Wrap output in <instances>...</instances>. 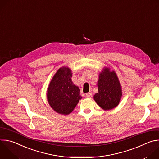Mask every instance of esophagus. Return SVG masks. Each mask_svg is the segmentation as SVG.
I'll use <instances>...</instances> for the list:
<instances>
[{
  "label": "esophagus",
  "instance_id": "1",
  "mask_svg": "<svg viewBox=\"0 0 159 159\" xmlns=\"http://www.w3.org/2000/svg\"><path fill=\"white\" fill-rule=\"evenodd\" d=\"M92 96H93L92 93H87L85 94V98H91Z\"/></svg>",
  "mask_w": 159,
  "mask_h": 159
}]
</instances>
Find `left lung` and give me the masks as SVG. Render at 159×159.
Returning a JSON list of instances; mask_svg holds the SVG:
<instances>
[{"mask_svg":"<svg viewBox=\"0 0 159 159\" xmlns=\"http://www.w3.org/2000/svg\"><path fill=\"white\" fill-rule=\"evenodd\" d=\"M98 93L94 99L98 106L105 111L116 107L122 97V88L118 77L114 70L104 67L98 81Z\"/></svg>","mask_w":159,"mask_h":159,"instance_id":"obj_1","label":"left lung"}]
</instances>
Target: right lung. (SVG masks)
Returning <instances> with one entry per match:
<instances>
[{"label":"right lung","instance_id":"add662e5","mask_svg":"<svg viewBox=\"0 0 159 159\" xmlns=\"http://www.w3.org/2000/svg\"><path fill=\"white\" fill-rule=\"evenodd\" d=\"M72 77L71 69L63 66L57 70L48 85V102L58 114L69 115L82 99L80 89L74 84Z\"/></svg>","mask_w":159,"mask_h":159}]
</instances>
